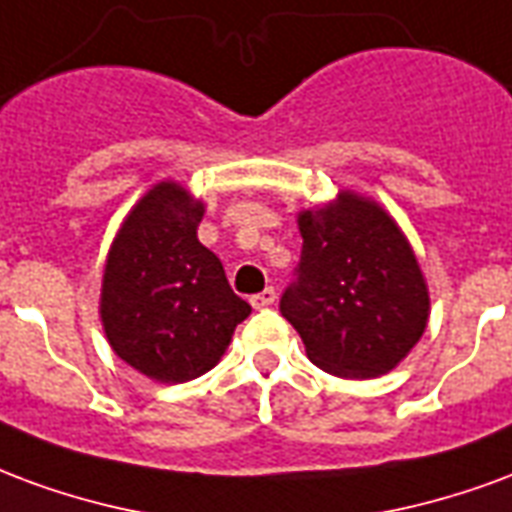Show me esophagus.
<instances>
[{
	"label": "esophagus",
	"mask_w": 512,
	"mask_h": 512,
	"mask_svg": "<svg viewBox=\"0 0 512 512\" xmlns=\"http://www.w3.org/2000/svg\"><path fill=\"white\" fill-rule=\"evenodd\" d=\"M275 297H278V294H275V289H272V286H267L264 292L253 294L251 305H253V308H270L272 302H275Z\"/></svg>",
	"instance_id": "obj_1"
}]
</instances>
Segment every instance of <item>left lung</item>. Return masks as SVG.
Instances as JSON below:
<instances>
[{
  "label": "left lung",
  "instance_id": "obj_1",
  "mask_svg": "<svg viewBox=\"0 0 512 512\" xmlns=\"http://www.w3.org/2000/svg\"><path fill=\"white\" fill-rule=\"evenodd\" d=\"M302 251L281 313L313 365L371 379L404 360L428 322V289L393 218L354 193L300 215Z\"/></svg>",
  "mask_w": 512,
  "mask_h": 512
}]
</instances>
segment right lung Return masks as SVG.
<instances>
[{
  "label": "right lung",
  "mask_w": 512,
  "mask_h": 512,
  "mask_svg": "<svg viewBox=\"0 0 512 512\" xmlns=\"http://www.w3.org/2000/svg\"><path fill=\"white\" fill-rule=\"evenodd\" d=\"M201 201L160 182L119 229L103 272L100 316L111 349L158 382L207 374L251 305L199 242Z\"/></svg>",
  "instance_id": "right-lung-1"
}]
</instances>
